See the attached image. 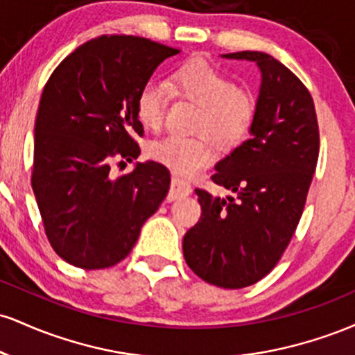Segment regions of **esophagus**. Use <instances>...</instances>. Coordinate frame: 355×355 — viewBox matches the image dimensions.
Instances as JSON below:
<instances>
[{
  "label": "esophagus",
  "instance_id": "obj_1",
  "mask_svg": "<svg viewBox=\"0 0 355 355\" xmlns=\"http://www.w3.org/2000/svg\"><path fill=\"white\" fill-rule=\"evenodd\" d=\"M191 193V185L189 182L182 180V178L173 177L172 178V190L168 193V200H177V198L189 197Z\"/></svg>",
  "mask_w": 355,
  "mask_h": 355
}]
</instances>
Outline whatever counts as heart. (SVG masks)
<instances>
[{"instance_id": "obj_1", "label": "heart", "mask_w": 355, "mask_h": 355, "mask_svg": "<svg viewBox=\"0 0 355 355\" xmlns=\"http://www.w3.org/2000/svg\"><path fill=\"white\" fill-rule=\"evenodd\" d=\"M172 87L178 95L200 105L198 137L168 135L155 140L148 155L182 175H195L218 157L215 140L235 145L245 137L255 115V101L245 89L235 87L229 76L203 60H190L173 71ZM168 103V92L158 81H146L135 101L137 118L145 128L160 130ZM212 136L210 137L209 135Z\"/></svg>"}]
</instances>
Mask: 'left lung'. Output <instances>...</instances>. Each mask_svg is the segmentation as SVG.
I'll use <instances>...</instances> for the list:
<instances>
[{
  "label": "left lung",
  "instance_id": "obj_1",
  "mask_svg": "<svg viewBox=\"0 0 355 355\" xmlns=\"http://www.w3.org/2000/svg\"><path fill=\"white\" fill-rule=\"evenodd\" d=\"M262 75L250 138L215 165L211 180L235 197L197 189L202 217L183 237V257L223 288L259 282L277 266L302 217L319 158V125L305 85L262 51L227 53Z\"/></svg>",
  "mask_w": 355,
  "mask_h": 355
}]
</instances>
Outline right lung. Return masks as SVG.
<instances>
[{
  "label": "right lung",
  "mask_w": 355,
  "mask_h": 355,
  "mask_svg": "<svg viewBox=\"0 0 355 355\" xmlns=\"http://www.w3.org/2000/svg\"><path fill=\"white\" fill-rule=\"evenodd\" d=\"M177 53L140 36L103 35L68 55L44 85L31 187L46 237L64 262L85 270L116 266L168 193L162 164H137L121 177L113 165L140 155L137 95Z\"/></svg>",
  "instance_id": "obj_1"
}]
</instances>
